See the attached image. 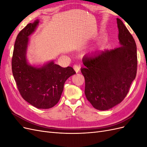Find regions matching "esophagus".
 Wrapping results in <instances>:
<instances>
[{
  "instance_id": "1",
  "label": "esophagus",
  "mask_w": 147,
  "mask_h": 147,
  "mask_svg": "<svg viewBox=\"0 0 147 147\" xmlns=\"http://www.w3.org/2000/svg\"><path fill=\"white\" fill-rule=\"evenodd\" d=\"M73 67L75 72H76V73H78L80 71V66H79L78 65H74Z\"/></svg>"
}]
</instances>
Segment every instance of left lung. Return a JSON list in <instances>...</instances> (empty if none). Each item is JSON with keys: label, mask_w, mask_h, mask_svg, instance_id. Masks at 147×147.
Returning a JSON list of instances; mask_svg holds the SVG:
<instances>
[{"label": "left lung", "mask_w": 147, "mask_h": 147, "mask_svg": "<svg viewBox=\"0 0 147 147\" xmlns=\"http://www.w3.org/2000/svg\"><path fill=\"white\" fill-rule=\"evenodd\" d=\"M117 20L121 47L85 55L82 60L85 66L81 69L85 80L84 94L93 107L99 110H109L121 102L136 77L135 40L122 21Z\"/></svg>", "instance_id": "8db88e82"}]
</instances>
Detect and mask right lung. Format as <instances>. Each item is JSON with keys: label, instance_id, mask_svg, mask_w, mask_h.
<instances>
[{"label": "right lung", "instance_id": "right-lung-1", "mask_svg": "<svg viewBox=\"0 0 147 147\" xmlns=\"http://www.w3.org/2000/svg\"><path fill=\"white\" fill-rule=\"evenodd\" d=\"M39 21L29 23L18 35L11 59L12 73L22 97L37 109H48L59 102L64 84L75 73L71 67L63 68L51 61L40 67L32 66L26 59L29 36Z\"/></svg>", "mask_w": 147, "mask_h": 147}]
</instances>
